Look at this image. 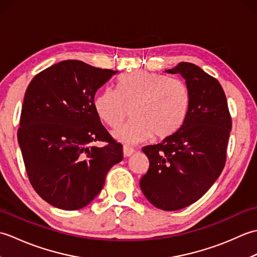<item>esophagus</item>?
<instances>
[{
	"label": "esophagus",
	"mask_w": 257,
	"mask_h": 257,
	"mask_svg": "<svg viewBox=\"0 0 257 257\" xmlns=\"http://www.w3.org/2000/svg\"><path fill=\"white\" fill-rule=\"evenodd\" d=\"M135 152V149L129 146H123V156L124 157H130Z\"/></svg>",
	"instance_id": "esophagus-1"
}]
</instances>
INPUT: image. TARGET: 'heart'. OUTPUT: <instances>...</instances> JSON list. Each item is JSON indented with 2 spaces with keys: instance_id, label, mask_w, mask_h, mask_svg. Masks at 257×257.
<instances>
[{
  "instance_id": "b5f03b06",
  "label": "heart",
  "mask_w": 257,
  "mask_h": 257,
  "mask_svg": "<svg viewBox=\"0 0 257 257\" xmlns=\"http://www.w3.org/2000/svg\"><path fill=\"white\" fill-rule=\"evenodd\" d=\"M118 90L105 88L95 97L97 116L116 128L128 116L133 120L112 133L124 144H138L152 138L163 140L177 134L187 120L191 94L182 80L166 75L132 72L118 79Z\"/></svg>"
}]
</instances>
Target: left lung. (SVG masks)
<instances>
[{
    "mask_svg": "<svg viewBox=\"0 0 257 257\" xmlns=\"http://www.w3.org/2000/svg\"><path fill=\"white\" fill-rule=\"evenodd\" d=\"M166 72L185 79L191 106L177 134L143 148L149 169L140 188L158 209L177 211L198 201L220 177L232 119L221 84L203 69L182 62Z\"/></svg>",
    "mask_w": 257,
    "mask_h": 257,
    "instance_id": "1",
    "label": "left lung"
}]
</instances>
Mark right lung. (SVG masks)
Here are the masks:
<instances>
[{"label":"right lung","mask_w":257,"mask_h":257,"mask_svg":"<svg viewBox=\"0 0 257 257\" xmlns=\"http://www.w3.org/2000/svg\"><path fill=\"white\" fill-rule=\"evenodd\" d=\"M117 73L68 59L37 74L27 87L18 140L32 187L53 206L88 205L122 160V146L94 108L96 91ZM96 141L107 145L99 149Z\"/></svg>","instance_id":"right-lung-1"}]
</instances>
